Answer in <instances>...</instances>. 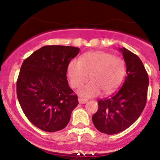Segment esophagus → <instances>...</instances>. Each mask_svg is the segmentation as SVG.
<instances>
[{"instance_id": "1", "label": "esophagus", "mask_w": 160, "mask_h": 160, "mask_svg": "<svg viewBox=\"0 0 160 160\" xmlns=\"http://www.w3.org/2000/svg\"><path fill=\"white\" fill-rule=\"evenodd\" d=\"M78 101L80 104H85L87 102V100H86V99L82 98H78Z\"/></svg>"}]
</instances>
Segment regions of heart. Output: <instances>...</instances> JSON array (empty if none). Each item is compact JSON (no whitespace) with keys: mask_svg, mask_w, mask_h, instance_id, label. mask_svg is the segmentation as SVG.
<instances>
[{"mask_svg":"<svg viewBox=\"0 0 160 160\" xmlns=\"http://www.w3.org/2000/svg\"><path fill=\"white\" fill-rule=\"evenodd\" d=\"M126 72L123 60L111 53L95 51L86 53L80 59L74 58L68 65V76L71 86L79 87L89 79L92 80L82 86L78 93L84 97H93L101 91L113 92L122 82Z\"/></svg>","mask_w":160,"mask_h":160,"instance_id":"1","label":"heart"}]
</instances>
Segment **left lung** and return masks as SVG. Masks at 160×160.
Segmentation results:
<instances>
[{"label": "left lung", "instance_id": "obj_1", "mask_svg": "<svg viewBox=\"0 0 160 160\" xmlns=\"http://www.w3.org/2000/svg\"><path fill=\"white\" fill-rule=\"evenodd\" d=\"M126 66L125 81L111 97L98 102L93 124L101 132L120 133L136 121L146 105L149 78L139 57L125 47L119 49Z\"/></svg>", "mask_w": 160, "mask_h": 160}]
</instances>
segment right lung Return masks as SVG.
Segmentation results:
<instances>
[{
	"label": "right lung",
	"instance_id": "obj_1",
	"mask_svg": "<svg viewBox=\"0 0 160 160\" xmlns=\"http://www.w3.org/2000/svg\"><path fill=\"white\" fill-rule=\"evenodd\" d=\"M80 49L68 46H45L23 62L16 82L17 98L33 125L43 131L63 129L79 104L69 87L67 70Z\"/></svg>",
	"mask_w": 160,
	"mask_h": 160
}]
</instances>
